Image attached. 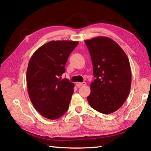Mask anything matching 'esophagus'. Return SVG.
<instances>
[{
	"instance_id": "34e87169",
	"label": "esophagus",
	"mask_w": 151,
	"mask_h": 151,
	"mask_svg": "<svg viewBox=\"0 0 151 151\" xmlns=\"http://www.w3.org/2000/svg\"><path fill=\"white\" fill-rule=\"evenodd\" d=\"M86 82H76V87H81V86H84V85H86Z\"/></svg>"
}]
</instances>
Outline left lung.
Here are the masks:
<instances>
[{
  "label": "left lung",
  "mask_w": 151,
  "mask_h": 151,
  "mask_svg": "<svg viewBox=\"0 0 151 151\" xmlns=\"http://www.w3.org/2000/svg\"><path fill=\"white\" fill-rule=\"evenodd\" d=\"M91 56L95 81L88 97L89 105L104 114L114 113L129 96L132 73L129 58L113 40L99 36L85 41Z\"/></svg>",
  "instance_id": "obj_1"
}]
</instances>
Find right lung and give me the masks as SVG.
I'll return each mask as SVG.
<instances>
[{
  "label": "right lung",
  "mask_w": 151,
  "mask_h": 151,
  "mask_svg": "<svg viewBox=\"0 0 151 151\" xmlns=\"http://www.w3.org/2000/svg\"><path fill=\"white\" fill-rule=\"evenodd\" d=\"M78 43L50 41L37 49L30 59L27 70L28 95L35 109L49 119H57L68 110L75 85L61 76Z\"/></svg>",
  "instance_id": "1"
}]
</instances>
